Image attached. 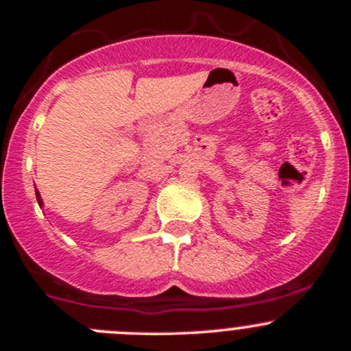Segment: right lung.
<instances>
[{
  "label": "right lung",
  "mask_w": 351,
  "mask_h": 351,
  "mask_svg": "<svg viewBox=\"0 0 351 351\" xmlns=\"http://www.w3.org/2000/svg\"><path fill=\"white\" fill-rule=\"evenodd\" d=\"M36 199H38V203H39V206H44V201H43V198H41V193H39V189L36 188Z\"/></svg>",
  "instance_id": "add662e5"
}]
</instances>
